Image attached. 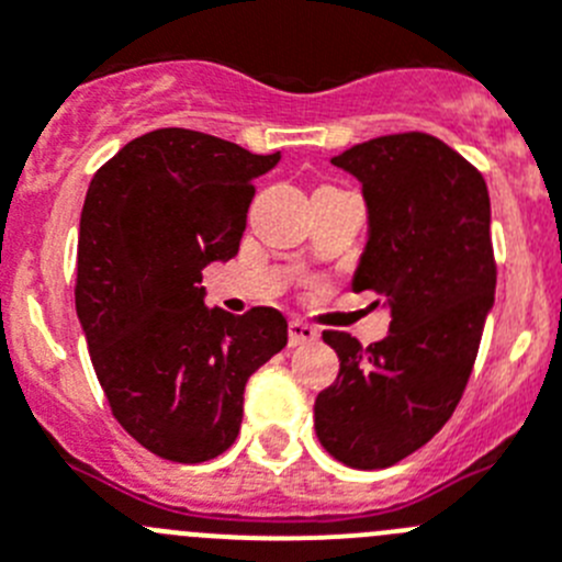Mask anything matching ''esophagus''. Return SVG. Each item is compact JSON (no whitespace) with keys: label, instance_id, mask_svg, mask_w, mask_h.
<instances>
[{"label":"esophagus","instance_id":"34e87169","mask_svg":"<svg viewBox=\"0 0 562 562\" xmlns=\"http://www.w3.org/2000/svg\"><path fill=\"white\" fill-rule=\"evenodd\" d=\"M318 338L316 327H311L307 322H300V318H293L291 325H288V344L291 347H300V344H311Z\"/></svg>","mask_w":562,"mask_h":562}]
</instances>
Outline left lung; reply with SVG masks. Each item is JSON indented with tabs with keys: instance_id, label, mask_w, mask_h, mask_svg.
<instances>
[{
	"instance_id": "obj_1",
	"label": "left lung",
	"mask_w": 562,
	"mask_h": 562,
	"mask_svg": "<svg viewBox=\"0 0 562 562\" xmlns=\"http://www.w3.org/2000/svg\"><path fill=\"white\" fill-rule=\"evenodd\" d=\"M330 161L361 181L369 212L352 291L378 293L392 322L369 347L322 333L341 367L313 417L333 459L381 470L423 448L462 401L495 293L490 195L464 156L419 131Z\"/></svg>"
}]
</instances>
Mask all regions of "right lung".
<instances>
[{"label": "right lung", "instance_id": "right-lung-1", "mask_svg": "<svg viewBox=\"0 0 562 562\" xmlns=\"http://www.w3.org/2000/svg\"><path fill=\"white\" fill-rule=\"evenodd\" d=\"M280 154L159 128L94 173L78 237L75 307L120 426L170 462L235 442L251 372L288 344L274 307L232 316L204 305L201 271L240 249L255 179Z\"/></svg>", "mask_w": 562, "mask_h": 562}]
</instances>
